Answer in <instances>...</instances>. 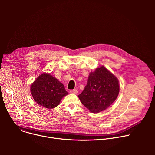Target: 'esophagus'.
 <instances>
[{"label": "esophagus", "mask_w": 155, "mask_h": 155, "mask_svg": "<svg viewBox=\"0 0 155 155\" xmlns=\"http://www.w3.org/2000/svg\"><path fill=\"white\" fill-rule=\"evenodd\" d=\"M70 93L72 94H77L78 93V90L77 89H74V90H72L70 91Z\"/></svg>", "instance_id": "obj_1"}]
</instances>
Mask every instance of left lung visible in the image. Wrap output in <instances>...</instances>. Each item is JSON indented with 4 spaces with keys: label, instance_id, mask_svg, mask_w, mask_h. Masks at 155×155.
I'll list each match as a JSON object with an SVG mask.
<instances>
[{
    "label": "left lung",
    "instance_id": "8db88e82",
    "mask_svg": "<svg viewBox=\"0 0 155 155\" xmlns=\"http://www.w3.org/2000/svg\"><path fill=\"white\" fill-rule=\"evenodd\" d=\"M119 91L118 79L102 66L91 72L84 89L78 96L83 105L96 114L111 105L117 98Z\"/></svg>",
    "mask_w": 155,
    "mask_h": 155
}]
</instances>
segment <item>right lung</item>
I'll use <instances>...</instances> for the list:
<instances>
[{
    "instance_id": "obj_1",
    "label": "right lung",
    "mask_w": 155,
    "mask_h": 155,
    "mask_svg": "<svg viewBox=\"0 0 155 155\" xmlns=\"http://www.w3.org/2000/svg\"><path fill=\"white\" fill-rule=\"evenodd\" d=\"M31 91L34 101L48 109L57 107L68 94L62 83L49 74H42L32 83Z\"/></svg>"
}]
</instances>
